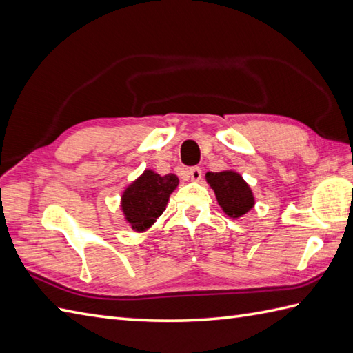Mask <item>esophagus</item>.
I'll return each mask as SVG.
<instances>
[{
    "mask_svg": "<svg viewBox=\"0 0 353 353\" xmlns=\"http://www.w3.org/2000/svg\"><path fill=\"white\" fill-rule=\"evenodd\" d=\"M190 177L192 182H199V180L201 179V170L199 167H192L190 170Z\"/></svg>",
    "mask_w": 353,
    "mask_h": 353,
    "instance_id": "obj_1",
    "label": "esophagus"
}]
</instances>
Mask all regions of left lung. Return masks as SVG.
Wrapping results in <instances>:
<instances>
[{
  "instance_id": "8db88e82",
  "label": "left lung",
  "mask_w": 353,
  "mask_h": 353,
  "mask_svg": "<svg viewBox=\"0 0 353 353\" xmlns=\"http://www.w3.org/2000/svg\"><path fill=\"white\" fill-rule=\"evenodd\" d=\"M208 183L215 191L218 204L230 218H241L254 208V195L248 183L236 171L227 170L206 174Z\"/></svg>"
}]
</instances>
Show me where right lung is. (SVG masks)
<instances>
[{
  "mask_svg": "<svg viewBox=\"0 0 353 353\" xmlns=\"http://www.w3.org/2000/svg\"><path fill=\"white\" fill-rule=\"evenodd\" d=\"M179 185L174 174L159 176L152 170L135 179L121 195V210L135 232H145L163 214L170 195Z\"/></svg>",
  "mask_w": 353,
  "mask_h": 353,
  "instance_id": "right-lung-1",
  "label": "right lung"
}]
</instances>
